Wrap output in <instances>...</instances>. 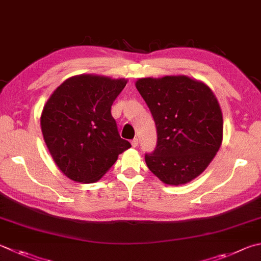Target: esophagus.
<instances>
[{
	"label": "esophagus",
	"mask_w": 261,
	"mask_h": 261,
	"mask_svg": "<svg viewBox=\"0 0 261 261\" xmlns=\"http://www.w3.org/2000/svg\"><path fill=\"white\" fill-rule=\"evenodd\" d=\"M138 144H139V140H138V138L132 139V141H131V145H132V147H137V146H138Z\"/></svg>",
	"instance_id": "1"
}]
</instances>
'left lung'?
Segmentation results:
<instances>
[{
    "instance_id": "1",
    "label": "left lung",
    "mask_w": 261,
    "mask_h": 261,
    "mask_svg": "<svg viewBox=\"0 0 261 261\" xmlns=\"http://www.w3.org/2000/svg\"><path fill=\"white\" fill-rule=\"evenodd\" d=\"M153 115L158 144L148 169L172 186L187 184L210 164L222 143V113L211 89L185 75L136 82Z\"/></svg>"
}]
</instances>
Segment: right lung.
Returning a JSON list of instances; mask_svg holds the SVG:
<instances>
[{"mask_svg": "<svg viewBox=\"0 0 261 261\" xmlns=\"http://www.w3.org/2000/svg\"><path fill=\"white\" fill-rule=\"evenodd\" d=\"M125 79L82 74L69 77L51 94L41 115L46 147L66 177L96 182L130 148L122 139L111 107Z\"/></svg>", "mask_w": 261, "mask_h": 261, "instance_id": "right-lung-1", "label": "right lung"}]
</instances>
